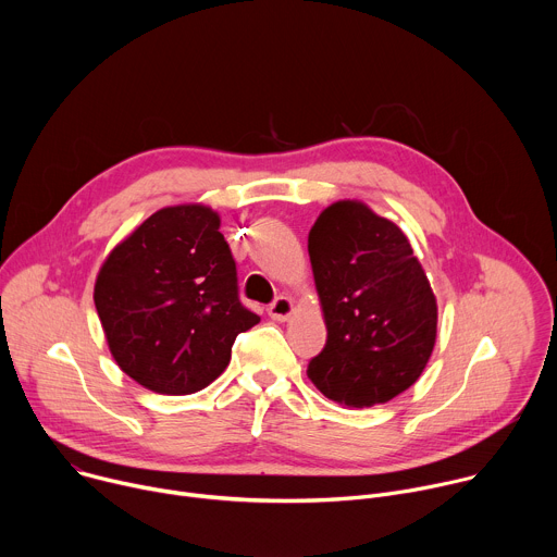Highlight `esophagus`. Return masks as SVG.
Segmentation results:
<instances>
[{
    "label": "esophagus",
    "mask_w": 557,
    "mask_h": 557,
    "mask_svg": "<svg viewBox=\"0 0 557 557\" xmlns=\"http://www.w3.org/2000/svg\"><path fill=\"white\" fill-rule=\"evenodd\" d=\"M293 312H295V301L288 295H280L269 306V317H271V320H275V322H286Z\"/></svg>",
    "instance_id": "esophagus-1"
}]
</instances>
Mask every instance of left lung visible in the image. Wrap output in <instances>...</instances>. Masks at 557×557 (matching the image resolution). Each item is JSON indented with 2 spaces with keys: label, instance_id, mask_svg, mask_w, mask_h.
I'll list each match as a JSON object with an SVG mask.
<instances>
[{
  "label": "left lung",
  "instance_id": "8db88e82",
  "mask_svg": "<svg viewBox=\"0 0 557 557\" xmlns=\"http://www.w3.org/2000/svg\"><path fill=\"white\" fill-rule=\"evenodd\" d=\"M308 256L329 331L308 379L339 406L387 404L436 344V295L408 235L361 200H337L314 220Z\"/></svg>",
  "mask_w": 557,
  "mask_h": 557
}]
</instances>
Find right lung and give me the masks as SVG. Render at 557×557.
Here are the masks:
<instances>
[{"label": "right lung", "mask_w": 557, "mask_h": 557, "mask_svg": "<svg viewBox=\"0 0 557 557\" xmlns=\"http://www.w3.org/2000/svg\"><path fill=\"white\" fill-rule=\"evenodd\" d=\"M95 306L119 368L158 394H194L231 361L235 337L260 322L237 299L220 213L163 207L108 253Z\"/></svg>", "instance_id": "obj_1"}]
</instances>
